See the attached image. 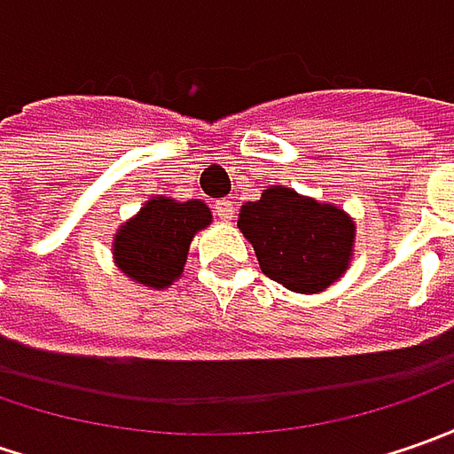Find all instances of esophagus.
<instances>
[{
	"label": "esophagus",
	"instance_id": "34e87169",
	"mask_svg": "<svg viewBox=\"0 0 454 454\" xmlns=\"http://www.w3.org/2000/svg\"><path fill=\"white\" fill-rule=\"evenodd\" d=\"M215 212H217V217L222 219V222H232V217H235V201L219 200L217 204H215Z\"/></svg>",
	"mask_w": 454,
	"mask_h": 454
}]
</instances>
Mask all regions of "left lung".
<instances>
[{"label": "left lung", "mask_w": 454, "mask_h": 454, "mask_svg": "<svg viewBox=\"0 0 454 454\" xmlns=\"http://www.w3.org/2000/svg\"><path fill=\"white\" fill-rule=\"evenodd\" d=\"M237 227L254 247L260 270L293 293L331 288L354 257V217L290 186H268L257 201H245Z\"/></svg>", "instance_id": "left-lung-1"}]
</instances>
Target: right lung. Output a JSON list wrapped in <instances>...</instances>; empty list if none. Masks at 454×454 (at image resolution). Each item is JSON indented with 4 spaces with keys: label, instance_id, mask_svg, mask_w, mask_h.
<instances>
[{
    "label": "right lung",
    "instance_id": "1",
    "mask_svg": "<svg viewBox=\"0 0 454 454\" xmlns=\"http://www.w3.org/2000/svg\"><path fill=\"white\" fill-rule=\"evenodd\" d=\"M209 224L212 209L201 200L156 194L114 235L115 268L144 288H168L182 278L194 235Z\"/></svg>",
    "mask_w": 454,
    "mask_h": 454
}]
</instances>
